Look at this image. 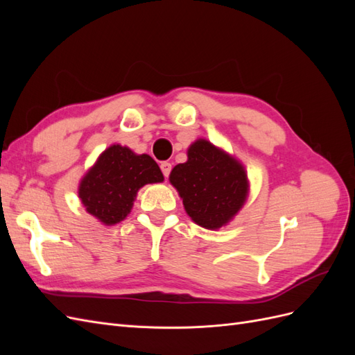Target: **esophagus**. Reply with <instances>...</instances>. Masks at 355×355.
Here are the masks:
<instances>
[{
    "mask_svg": "<svg viewBox=\"0 0 355 355\" xmlns=\"http://www.w3.org/2000/svg\"><path fill=\"white\" fill-rule=\"evenodd\" d=\"M159 167H161V171H163V175H164L166 178H168L170 171H171V164L168 163V161H164V163H161Z\"/></svg>",
    "mask_w": 355,
    "mask_h": 355,
    "instance_id": "1",
    "label": "esophagus"
}]
</instances>
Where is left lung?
Listing matches in <instances>:
<instances>
[{"instance_id":"8db88e82","label":"left lung","mask_w":355,"mask_h":355,"mask_svg":"<svg viewBox=\"0 0 355 355\" xmlns=\"http://www.w3.org/2000/svg\"><path fill=\"white\" fill-rule=\"evenodd\" d=\"M168 179L189 218L211 231L232 220L249 196L244 166L206 139L188 148L187 163L175 166Z\"/></svg>"}]
</instances>
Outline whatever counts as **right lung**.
<instances>
[{"label": "right lung", "mask_w": 355, "mask_h": 355, "mask_svg": "<svg viewBox=\"0 0 355 355\" xmlns=\"http://www.w3.org/2000/svg\"><path fill=\"white\" fill-rule=\"evenodd\" d=\"M163 180L153 157L137 155L130 148L116 144L105 149L84 175L78 197L92 216L105 225H115L130 213L139 189Z\"/></svg>", "instance_id": "right-lung-1"}]
</instances>
